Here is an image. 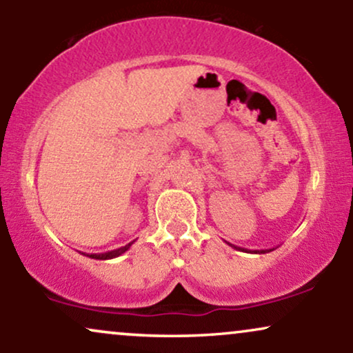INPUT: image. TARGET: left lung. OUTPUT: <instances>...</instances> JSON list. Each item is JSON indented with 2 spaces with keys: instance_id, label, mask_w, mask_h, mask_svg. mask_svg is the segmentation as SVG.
I'll list each match as a JSON object with an SVG mask.
<instances>
[{
  "instance_id": "8db88e82",
  "label": "left lung",
  "mask_w": 353,
  "mask_h": 353,
  "mask_svg": "<svg viewBox=\"0 0 353 353\" xmlns=\"http://www.w3.org/2000/svg\"><path fill=\"white\" fill-rule=\"evenodd\" d=\"M229 244V242H228ZM230 247H234V249H237V250H242V252H250V250H247V249H242V247H237V245H232V244H229ZM274 249H262V250H252L254 254H267V252H272Z\"/></svg>"
}]
</instances>
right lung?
Here are the masks:
<instances>
[{
	"label": "right lung",
	"mask_w": 353,
	"mask_h": 353,
	"mask_svg": "<svg viewBox=\"0 0 353 353\" xmlns=\"http://www.w3.org/2000/svg\"><path fill=\"white\" fill-rule=\"evenodd\" d=\"M134 244V241L129 242V244H125L124 247H119V249H114V250H109V252H103V254H88V257L91 259H96V261H108V259H114V257H119V255H123L125 250L131 249V245ZM86 255V254H84Z\"/></svg>",
	"instance_id": "right-lung-1"
}]
</instances>
